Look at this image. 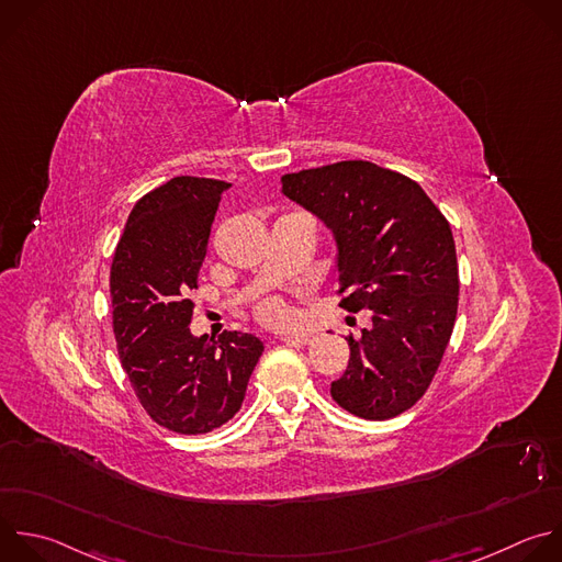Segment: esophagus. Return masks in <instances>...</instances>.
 <instances>
[{
    "mask_svg": "<svg viewBox=\"0 0 562 562\" xmlns=\"http://www.w3.org/2000/svg\"><path fill=\"white\" fill-rule=\"evenodd\" d=\"M282 341H286V344H302V346H306V344H311V341H313V335H284V337H282Z\"/></svg>",
    "mask_w": 562,
    "mask_h": 562,
    "instance_id": "1",
    "label": "esophagus"
}]
</instances>
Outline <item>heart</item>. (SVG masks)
<instances>
[{"label":"heart","mask_w":562,"mask_h":562,"mask_svg":"<svg viewBox=\"0 0 562 562\" xmlns=\"http://www.w3.org/2000/svg\"><path fill=\"white\" fill-rule=\"evenodd\" d=\"M256 315L267 326H286L293 319L291 306L280 295H269L256 306Z\"/></svg>","instance_id":"1"}]
</instances>
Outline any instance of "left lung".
I'll return each instance as SVG.
<instances>
[{
  "mask_svg": "<svg viewBox=\"0 0 562 562\" xmlns=\"http://www.w3.org/2000/svg\"><path fill=\"white\" fill-rule=\"evenodd\" d=\"M282 194L333 232L339 306L370 311L361 337H346L350 359L330 397L370 422L406 413L428 391L457 319L450 223L415 180L368 160L284 173Z\"/></svg>",
  "mask_w": 562,
  "mask_h": 562,
  "instance_id": "1",
  "label": "left lung"
}]
</instances>
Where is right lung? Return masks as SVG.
<instances>
[{
	"instance_id": "obj_1",
	"label": "right lung",
	"mask_w": 562,
	"mask_h": 562,
	"mask_svg": "<svg viewBox=\"0 0 562 562\" xmlns=\"http://www.w3.org/2000/svg\"><path fill=\"white\" fill-rule=\"evenodd\" d=\"M229 182L176 176L132 210L110 269L112 328L125 375L158 426L205 435L243 406L265 350L256 335L225 330L216 341L190 330L199 271Z\"/></svg>"
}]
</instances>
